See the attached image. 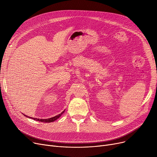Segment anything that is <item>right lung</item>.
Returning <instances> with one entry per match:
<instances>
[{"label": "right lung", "mask_w": 157, "mask_h": 157, "mask_svg": "<svg viewBox=\"0 0 157 157\" xmlns=\"http://www.w3.org/2000/svg\"><path fill=\"white\" fill-rule=\"evenodd\" d=\"M64 111L62 112L60 114H59V115H56V116L54 117H52V118H48V119H38V118H32V117H29L30 118H32V119H34V120H37V121H41V122H44V123H50V122H53L54 121H55L56 120H57L58 118H59L61 115L63 113ZM27 117V116H26Z\"/></svg>", "instance_id": "right-lung-1"}]
</instances>
